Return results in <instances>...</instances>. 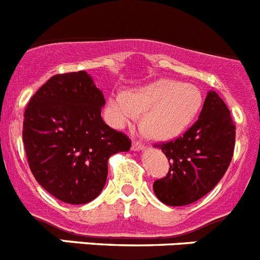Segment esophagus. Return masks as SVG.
<instances>
[{
    "label": "esophagus",
    "instance_id": "1",
    "mask_svg": "<svg viewBox=\"0 0 260 260\" xmlns=\"http://www.w3.org/2000/svg\"><path fill=\"white\" fill-rule=\"evenodd\" d=\"M132 150H133V151H141V150H145V145H142L141 142H139V141H133V144H132Z\"/></svg>",
    "mask_w": 260,
    "mask_h": 260
}]
</instances>
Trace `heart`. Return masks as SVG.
<instances>
[{"label":"heart","instance_id":"1","mask_svg":"<svg viewBox=\"0 0 260 260\" xmlns=\"http://www.w3.org/2000/svg\"><path fill=\"white\" fill-rule=\"evenodd\" d=\"M202 104V92L193 84L160 79L128 93H113L106 110L115 127H125L144 113L146 132L165 141L185 132Z\"/></svg>","mask_w":260,"mask_h":260}]
</instances>
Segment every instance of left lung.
<instances>
[{
	"label": "left lung",
	"mask_w": 260,
	"mask_h": 260,
	"mask_svg": "<svg viewBox=\"0 0 260 260\" xmlns=\"http://www.w3.org/2000/svg\"><path fill=\"white\" fill-rule=\"evenodd\" d=\"M236 125L228 107L210 90L198 120L181 137L158 144L170 171L153 184L155 196L168 206H185L211 191L232 160Z\"/></svg>",
	"instance_id": "left-lung-1"
}]
</instances>
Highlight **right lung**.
Wrapping results in <instances>:
<instances>
[{
    "instance_id": "add662e5",
    "label": "right lung",
    "mask_w": 260,
    "mask_h": 260,
    "mask_svg": "<svg viewBox=\"0 0 260 260\" xmlns=\"http://www.w3.org/2000/svg\"><path fill=\"white\" fill-rule=\"evenodd\" d=\"M102 90L85 71L55 75L29 100L23 142L35 179L57 200L84 205L107 179V160L131 140L102 120Z\"/></svg>"
}]
</instances>
